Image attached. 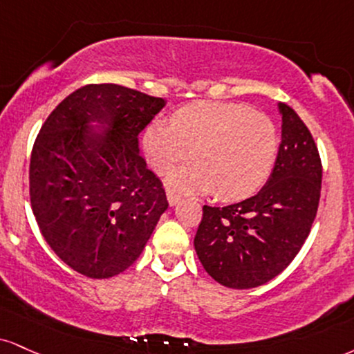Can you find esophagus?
<instances>
[{"label":"esophagus","instance_id":"1","mask_svg":"<svg viewBox=\"0 0 354 354\" xmlns=\"http://www.w3.org/2000/svg\"><path fill=\"white\" fill-rule=\"evenodd\" d=\"M166 196H168V203H169V206H176V204L181 201V196L178 194V193H174L173 189H168V191H166Z\"/></svg>","mask_w":354,"mask_h":354}]
</instances>
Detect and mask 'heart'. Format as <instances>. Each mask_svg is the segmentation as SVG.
I'll return each mask as SVG.
<instances>
[{
  "mask_svg": "<svg viewBox=\"0 0 354 354\" xmlns=\"http://www.w3.org/2000/svg\"><path fill=\"white\" fill-rule=\"evenodd\" d=\"M279 136L270 117L242 102L198 100L156 120L143 133L148 163L158 174L193 160L171 178L181 189L214 191L223 201L252 196L275 163Z\"/></svg>",
  "mask_w": 354,
  "mask_h": 354,
  "instance_id": "heart-1",
  "label": "heart"
}]
</instances>
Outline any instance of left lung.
Masks as SVG:
<instances>
[{"label": "left lung", "mask_w": 354, "mask_h": 354, "mask_svg": "<svg viewBox=\"0 0 354 354\" xmlns=\"http://www.w3.org/2000/svg\"><path fill=\"white\" fill-rule=\"evenodd\" d=\"M282 142L266 186L224 207H203L194 249L204 270L229 288H254L288 267L308 237L322 191V160L295 110L279 104Z\"/></svg>", "instance_id": "obj_1"}]
</instances>
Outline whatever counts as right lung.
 Instances as JSON below:
<instances>
[{
	"instance_id": "obj_1",
	"label": "right lung",
	"mask_w": 354,
	"mask_h": 354,
	"mask_svg": "<svg viewBox=\"0 0 354 354\" xmlns=\"http://www.w3.org/2000/svg\"><path fill=\"white\" fill-rule=\"evenodd\" d=\"M165 104L123 85L88 84L41 127L29 165L31 207L50 249L79 274L109 279L129 269L168 207L138 148L140 131Z\"/></svg>"
}]
</instances>
